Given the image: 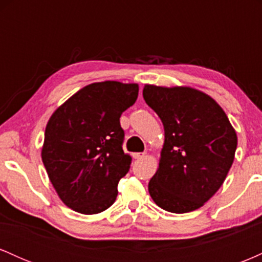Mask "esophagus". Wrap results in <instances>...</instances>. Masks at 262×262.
<instances>
[{
  "mask_svg": "<svg viewBox=\"0 0 262 262\" xmlns=\"http://www.w3.org/2000/svg\"><path fill=\"white\" fill-rule=\"evenodd\" d=\"M144 155H145V152H134L133 158L134 159H141V158H144Z\"/></svg>",
  "mask_w": 262,
  "mask_h": 262,
  "instance_id": "esophagus-1",
  "label": "esophagus"
}]
</instances>
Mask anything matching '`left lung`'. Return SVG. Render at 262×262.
Instances as JSON below:
<instances>
[{"label":"left lung","instance_id":"1","mask_svg":"<svg viewBox=\"0 0 262 262\" xmlns=\"http://www.w3.org/2000/svg\"><path fill=\"white\" fill-rule=\"evenodd\" d=\"M143 97L165 130L150 196L171 213L200 208L229 172L237 145L235 130L217 102L197 90L146 85Z\"/></svg>","mask_w":262,"mask_h":262}]
</instances>
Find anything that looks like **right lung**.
<instances>
[{
    "label": "right lung",
    "instance_id": "right-lung-1",
    "mask_svg": "<svg viewBox=\"0 0 262 262\" xmlns=\"http://www.w3.org/2000/svg\"><path fill=\"white\" fill-rule=\"evenodd\" d=\"M138 92L135 83H91L50 117L41 160L59 197L76 212L97 214L116 201L119 180L132 161L123 151L119 118Z\"/></svg>",
    "mask_w": 262,
    "mask_h": 262
}]
</instances>
